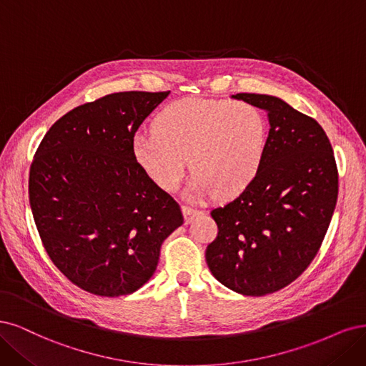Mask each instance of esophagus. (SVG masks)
<instances>
[{"instance_id":"34e87169","label":"esophagus","mask_w":366,"mask_h":366,"mask_svg":"<svg viewBox=\"0 0 366 366\" xmlns=\"http://www.w3.org/2000/svg\"><path fill=\"white\" fill-rule=\"evenodd\" d=\"M200 213H202V211H199L197 208H192V207H187V205L182 207V214H184V219H185L187 223H190Z\"/></svg>"}]
</instances>
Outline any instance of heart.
Segmentation results:
<instances>
[{
  "label": "heart",
  "instance_id": "obj_1",
  "mask_svg": "<svg viewBox=\"0 0 366 366\" xmlns=\"http://www.w3.org/2000/svg\"><path fill=\"white\" fill-rule=\"evenodd\" d=\"M267 143V120L257 106L194 97L167 104L153 120V134L134 137L132 153L164 192L178 187L188 157L194 172L188 193L229 199L255 181Z\"/></svg>",
  "mask_w": 366,
  "mask_h": 366
}]
</instances>
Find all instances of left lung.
I'll return each mask as SVG.
<instances>
[{
  "label": "left lung",
  "mask_w": 366,
  "mask_h": 366,
  "mask_svg": "<svg viewBox=\"0 0 366 366\" xmlns=\"http://www.w3.org/2000/svg\"><path fill=\"white\" fill-rule=\"evenodd\" d=\"M267 112L269 143L246 190L211 211L207 264L223 286L263 297L297 280L321 247L337 200L332 144L316 120L267 94L231 96Z\"/></svg>",
  "instance_id": "obj_1"
}]
</instances>
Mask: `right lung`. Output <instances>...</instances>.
<instances>
[{
  "label": "right lung",
  "mask_w": 366,
  "mask_h": 366,
  "mask_svg": "<svg viewBox=\"0 0 366 366\" xmlns=\"http://www.w3.org/2000/svg\"><path fill=\"white\" fill-rule=\"evenodd\" d=\"M167 92H115L59 119L34 153L29 197L54 266L99 297L155 274L162 242L184 223L176 200L141 170L135 132Z\"/></svg>",
  "instance_id": "right-lung-1"
}]
</instances>
